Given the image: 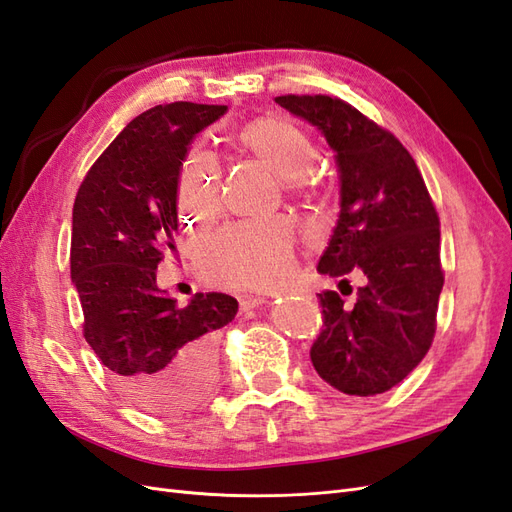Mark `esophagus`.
I'll list each match as a JSON object with an SVG mask.
<instances>
[{
  "mask_svg": "<svg viewBox=\"0 0 512 512\" xmlns=\"http://www.w3.org/2000/svg\"><path fill=\"white\" fill-rule=\"evenodd\" d=\"M271 297H273V294H271ZM267 299H269V294H241L239 305H241V309L245 312V309H252V307H256L260 303H265Z\"/></svg>",
  "mask_w": 512,
  "mask_h": 512,
  "instance_id": "obj_1",
  "label": "esophagus"
}]
</instances>
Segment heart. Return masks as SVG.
Segmentation results:
<instances>
[{"instance_id":"1","label":"heart","mask_w":512,"mask_h":512,"mask_svg":"<svg viewBox=\"0 0 512 512\" xmlns=\"http://www.w3.org/2000/svg\"><path fill=\"white\" fill-rule=\"evenodd\" d=\"M239 143L286 179L290 192L305 194L316 185L312 162L316 141L299 121L282 115L258 117L239 130ZM177 203L183 222L200 226L218 211V175L209 153L194 147L185 158ZM294 226L290 220L228 226L196 247V265L205 280L224 288H271L292 271Z\"/></svg>"}]
</instances>
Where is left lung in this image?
I'll return each mask as SVG.
<instances>
[{"label": "left lung", "mask_w": 512, "mask_h": 512, "mask_svg": "<svg viewBox=\"0 0 512 512\" xmlns=\"http://www.w3.org/2000/svg\"><path fill=\"white\" fill-rule=\"evenodd\" d=\"M292 115L312 121L337 153L342 211L318 271L361 273L352 303L318 294L322 331L314 339L318 376L346 395H380L425 359L438 327L444 286L440 218L410 151L399 138L344 100L277 96Z\"/></svg>", "instance_id": "obj_1"}]
</instances>
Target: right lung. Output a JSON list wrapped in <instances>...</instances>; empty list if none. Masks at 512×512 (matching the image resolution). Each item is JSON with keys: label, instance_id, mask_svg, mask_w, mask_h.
Wrapping results in <instances>:
<instances>
[{"label": "right lung", "instance_id": "right-lung-1", "mask_svg": "<svg viewBox=\"0 0 512 512\" xmlns=\"http://www.w3.org/2000/svg\"><path fill=\"white\" fill-rule=\"evenodd\" d=\"M226 111L194 102L149 108L102 151L74 198L70 275L83 335L117 389L156 416L203 404L218 378L215 333L239 309L222 292L179 307L156 284L160 260L175 252L183 160Z\"/></svg>", "mask_w": 512, "mask_h": 512}]
</instances>
